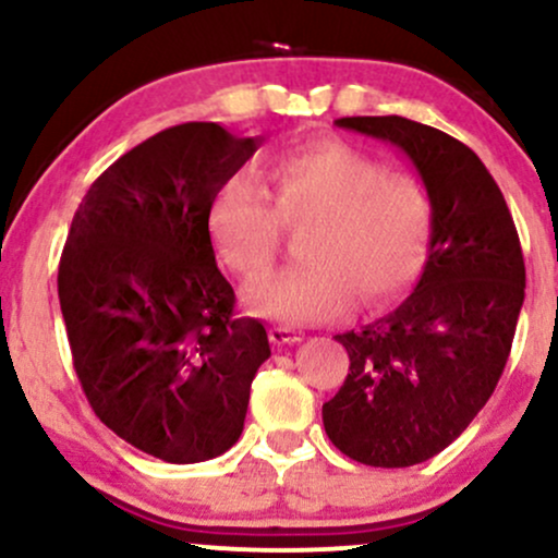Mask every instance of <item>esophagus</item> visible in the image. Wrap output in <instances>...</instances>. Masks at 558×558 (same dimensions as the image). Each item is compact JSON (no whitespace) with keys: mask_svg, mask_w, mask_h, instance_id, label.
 Returning <instances> with one entry per match:
<instances>
[{"mask_svg":"<svg viewBox=\"0 0 558 558\" xmlns=\"http://www.w3.org/2000/svg\"><path fill=\"white\" fill-rule=\"evenodd\" d=\"M270 341L275 343H299L301 341V332L291 330V328H270Z\"/></svg>","mask_w":558,"mask_h":558,"instance_id":"34e87169","label":"esophagus"}]
</instances>
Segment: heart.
Instances as JSON below:
<instances>
[{"label": "heart", "mask_w": 558, "mask_h": 558, "mask_svg": "<svg viewBox=\"0 0 558 558\" xmlns=\"http://www.w3.org/2000/svg\"><path fill=\"white\" fill-rule=\"evenodd\" d=\"M267 175L272 196L235 172L209 204L217 252L243 278L272 265L286 226L315 220L304 239L310 265L257 280L248 288L254 310L283 323H323L345 315L360 293L364 304L388 306L417 283L433 233L430 196L417 178L388 172L343 138L280 151Z\"/></svg>", "instance_id": "1"}]
</instances>
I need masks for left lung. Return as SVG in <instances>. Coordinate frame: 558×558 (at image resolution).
<instances>
[{
	"mask_svg": "<svg viewBox=\"0 0 558 558\" xmlns=\"http://www.w3.org/2000/svg\"><path fill=\"white\" fill-rule=\"evenodd\" d=\"M336 125L409 157L433 207L430 252L412 296L336 336L349 351L325 433L369 466L427 462L466 430L496 390L524 301L520 235L501 189L462 141L388 114Z\"/></svg>",
	"mask_w": 558,
	"mask_h": 558,
	"instance_id": "8db88e82",
	"label": "left lung"
}]
</instances>
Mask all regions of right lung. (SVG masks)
<instances>
[{
    "mask_svg": "<svg viewBox=\"0 0 558 558\" xmlns=\"http://www.w3.org/2000/svg\"><path fill=\"white\" fill-rule=\"evenodd\" d=\"M259 144L217 123L168 128L101 172L70 226L57 291L83 393L162 462L226 453L270 356L265 325L233 312L209 239L217 189Z\"/></svg>",
    "mask_w": 558,
    "mask_h": 558,
    "instance_id": "1",
    "label": "right lung"
}]
</instances>
